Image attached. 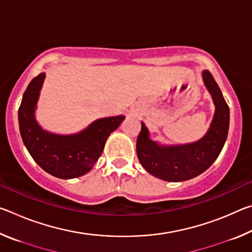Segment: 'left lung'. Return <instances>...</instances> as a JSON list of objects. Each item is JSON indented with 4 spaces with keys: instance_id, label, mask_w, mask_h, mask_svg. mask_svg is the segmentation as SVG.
Segmentation results:
<instances>
[{
    "instance_id": "1",
    "label": "left lung",
    "mask_w": 252,
    "mask_h": 252,
    "mask_svg": "<svg viewBox=\"0 0 252 252\" xmlns=\"http://www.w3.org/2000/svg\"><path fill=\"white\" fill-rule=\"evenodd\" d=\"M204 84L216 105L210 129L197 142L176 147H162L149 139V131L141 125L136 139V155L147 171L164 181L179 182L201 174L220 155L229 130V106L220 88L209 71L202 73Z\"/></svg>"
}]
</instances>
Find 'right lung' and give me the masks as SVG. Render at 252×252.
Wrapping results in <instances>:
<instances>
[{
  "instance_id": "add662e5",
  "label": "right lung",
  "mask_w": 252,
  "mask_h": 252,
  "mask_svg": "<svg viewBox=\"0 0 252 252\" xmlns=\"http://www.w3.org/2000/svg\"><path fill=\"white\" fill-rule=\"evenodd\" d=\"M45 73L36 75L25 90L19 108L22 140L30 155L40 167L52 176L72 179L90 171L99 159L108 136L121 125L125 117L99 119L73 135H58L44 131L34 118Z\"/></svg>"
}]
</instances>
